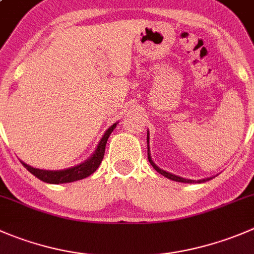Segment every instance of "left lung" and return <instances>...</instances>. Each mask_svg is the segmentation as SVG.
Wrapping results in <instances>:
<instances>
[{"label":"left lung","instance_id":"left-lung-1","mask_svg":"<svg viewBox=\"0 0 254 254\" xmlns=\"http://www.w3.org/2000/svg\"><path fill=\"white\" fill-rule=\"evenodd\" d=\"M149 137H150V134H149V131H147V159H149V161H150V164H151V166L154 167V169L156 170V171L159 172V174H161L162 176L167 177V179L172 180V181L184 182V184H201V182H205V181H208V180L213 179V177H206V179H201V180L184 179V177L176 176V175L171 174V172H167V171H165V170H161L159 166H157L156 164H155L154 161H152V159H151V154H150V146H149Z\"/></svg>","mask_w":254,"mask_h":254}]
</instances>
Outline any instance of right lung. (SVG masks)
<instances>
[{
  "mask_svg": "<svg viewBox=\"0 0 254 254\" xmlns=\"http://www.w3.org/2000/svg\"><path fill=\"white\" fill-rule=\"evenodd\" d=\"M117 124L118 123H114V124L104 132V135H103V137L100 139V141L98 142L97 149H95V151L90 155L89 159L85 160L82 164L77 165V166L68 167V169L63 170H42L29 166V165L24 164L23 161H21L22 165H23L32 175H34L37 179H39L43 182H47V184H67V182H73L78 181V180L85 179V177L90 176V175L99 167L100 162H102L103 157H104L105 145H107L108 137L110 136L113 130L117 127Z\"/></svg>",
  "mask_w": 254,
  "mask_h": 254,
  "instance_id": "obj_1",
  "label": "right lung"
}]
</instances>
